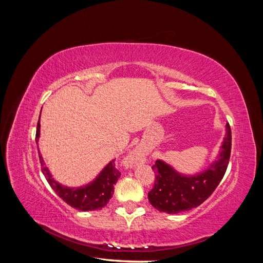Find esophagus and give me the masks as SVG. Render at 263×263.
Listing matches in <instances>:
<instances>
[{"label":"esophagus","mask_w":263,"mask_h":263,"mask_svg":"<svg viewBox=\"0 0 263 263\" xmlns=\"http://www.w3.org/2000/svg\"><path fill=\"white\" fill-rule=\"evenodd\" d=\"M144 157H145V150L142 149V147H136L133 151H130L128 158H127V162H129V164L136 163L140 161Z\"/></svg>","instance_id":"1"}]
</instances>
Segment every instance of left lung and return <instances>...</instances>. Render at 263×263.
I'll return each mask as SVG.
<instances>
[{"label":"left lung","instance_id":"left-lung-1","mask_svg":"<svg viewBox=\"0 0 263 263\" xmlns=\"http://www.w3.org/2000/svg\"><path fill=\"white\" fill-rule=\"evenodd\" d=\"M230 149L232 130L227 124L218 155L204 170L194 174H185L179 172L164 160L158 159L153 165L156 180L154 189L148 193L150 204L159 212L168 214H178L197 208L208 200L224 177Z\"/></svg>","mask_w":263,"mask_h":263}]
</instances>
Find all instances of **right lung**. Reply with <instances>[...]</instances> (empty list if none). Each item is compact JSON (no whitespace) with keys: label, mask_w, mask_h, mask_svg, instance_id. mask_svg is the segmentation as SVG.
Instances as JSON below:
<instances>
[{"label":"right lung","mask_w":263,"mask_h":263,"mask_svg":"<svg viewBox=\"0 0 263 263\" xmlns=\"http://www.w3.org/2000/svg\"><path fill=\"white\" fill-rule=\"evenodd\" d=\"M42 114V112H41ZM39 137H41V115H39V121L37 124L36 130V144L38 149L39 160H41L42 171L44 176L49 183L51 189L54 191L60 198H62L71 208H74L79 211H97L102 210L108 201L112 198L114 193V185L118 178L121 177V173L115 168V159H112L104 168H103L100 173L95 177L92 181L81 186H67L63 185L58 181H55L52 177V174L47 166L44 158L39 151L38 142Z\"/></svg>","instance_id":"add662e5"}]
</instances>
